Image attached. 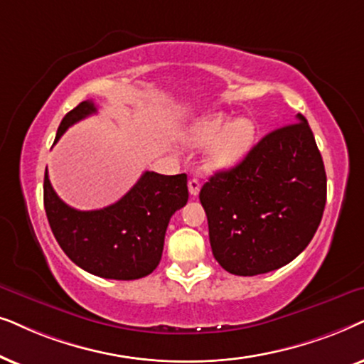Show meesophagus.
<instances>
[{
  "instance_id": "1",
  "label": "esophagus",
  "mask_w": 364,
  "mask_h": 364,
  "mask_svg": "<svg viewBox=\"0 0 364 364\" xmlns=\"http://www.w3.org/2000/svg\"><path fill=\"white\" fill-rule=\"evenodd\" d=\"M200 179L198 178H191L190 181H188V190H190V195L191 196H198L200 195Z\"/></svg>"
}]
</instances>
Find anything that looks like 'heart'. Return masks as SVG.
Here are the masks:
<instances>
[{"mask_svg": "<svg viewBox=\"0 0 364 364\" xmlns=\"http://www.w3.org/2000/svg\"><path fill=\"white\" fill-rule=\"evenodd\" d=\"M255 124L248 118L228 121L223 114H210L188 129L186 143L201 146L210 141L208 164L213 169H226L238 164L255 143Z\"/></svg>", "mask_w": 364, "mask_h": 364, "instance_id": "b5f03b06", "label": "heart"}]
</instances>
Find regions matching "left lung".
Masks as SVG:
<instances>
[{
    "instance_id": "left-lung-1",
    "label": "left lung",
    "mask_w": 364,
    "mask_h": 364,
    "mask_svg": "<svg viewBox=\"0 0 364 364\" xmlns=\"http://www.w3.org/2000/svg\"><path fill=\"white\" fill-rule=\"evenodd\" d=\"M215 259L228 273L255 276L293 261L309 245L326 205V173L306 118L261 138L246 158L205 183Z\"/></svg>"
}]
</instances>
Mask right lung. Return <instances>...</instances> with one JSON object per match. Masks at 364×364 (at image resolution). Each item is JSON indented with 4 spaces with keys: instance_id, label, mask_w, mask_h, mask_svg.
Segmentation results:
<instances>
[{
    "instance_id": "1",
    "label": "right lung",
    "mask_w": 364,
    "mask_h": 364,
    "mask_svg": "<svg viewBox=\"0 0 364 364\" xmlns=\"http://www.w3.org/2000/svg\"><path fill=\"white\" fill-rule=\"evenodd\" d=\"M83 101L60 123L56 141L70 126L96 113ZM186 174L144 171L126 195L103 210L80 211L53 190L45 173V210L58 245L73 263L108 279H138L156 269L168 223L188 201Z\"/></svg>"
}]
</instances>
